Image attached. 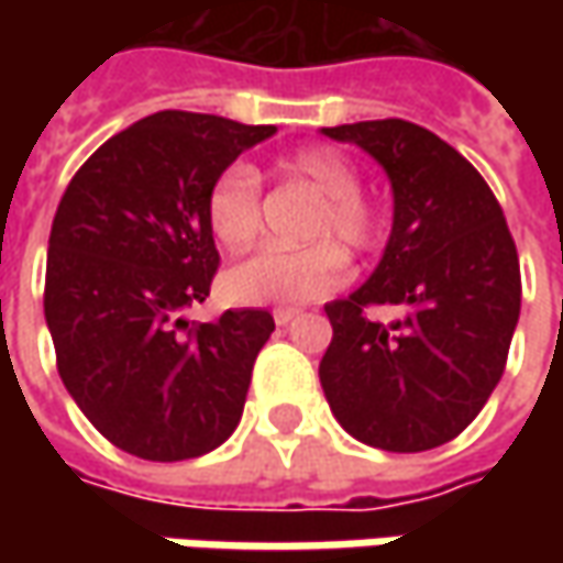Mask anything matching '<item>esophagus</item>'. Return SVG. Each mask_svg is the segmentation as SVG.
<instances>
[{
  "mask_svg": "<svg viewBox=\"0 0 563 563\" xmlns=\"http://www.w3.org/2000/svg\"><path fill=\"white\" fill-rule=\"evenodd\" d=\"M297 313H300V310H294V307H278V310L272 313V319H275V325H288Z\"/></svg>",
  "mask_w": 563,
  "mask_h": 563,
  "instance_id": "obj_1",
  "label": "esophagus"
}]
</instances>
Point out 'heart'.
<instances>
[{
	"label": "heart",
	"instance_id": "obj_1",
	"mask_svg": "<svg viewBox=\"0 0 563 563\" xmlns=\"http://www.w3.org/2000/svg\"><path fill=\"white\" fill-rule=\"evenodd\" d=\"M285 178L303 185L322 200L310 241H338L344 250H369L378 238V219L360 200V175L335 150H303L285 163ZM206 219L219 244L244 250L263 225L260 175L250 165H231L219 175L206 197ZM344 282V256L335 244H313L303 250H256L234 263L222 285L234 303L272 307L303 303L332 294Z\"/></svg>",
	"mask_w": 563,
	"mask_h": 563
}]
</instances>
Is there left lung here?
<instances>
[{
	"label": "left lung",
	"mask_w": 563,
	"mask_h": 563,
	"mask_svg": "<svg viewBox=\"0 0 563 563\" xmlns=\"http://www.w3.org/2000/svg\"><path fill=\"white\" fill-rule=\"evenodd\" d=\"M373 156L391 185V234L373 275L325 303L319 363L347 435L382 451H429L461 435L505 373L520 319V263L483 175L404 119L322 128ZM366 306H395L388 327Z\"/></svg>",
	"instance_id": "8db88e82"
}]
</instances>
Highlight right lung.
<instances>
[{"instance_id":"add662e5","label":"right lung","mask_w":563,"mask_h":563,"mask_svg":"<svg viewBox=\"0 0 563 563\" xmlns=\"http://www.w3.org/2000/svg\"><path fill=\"white\" fill-rule=\"evenodd\" d=\"M272 124L156 112L109 137L55 209L46 325L80 413L143 461H190L238 429L266 310L190 329L219 266L206 197Z\"/></svg>"}]
</instances>
